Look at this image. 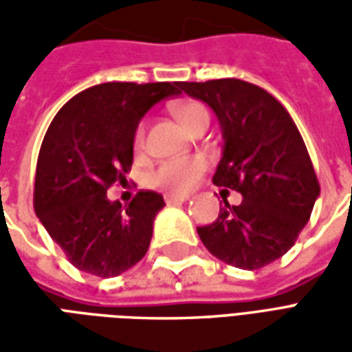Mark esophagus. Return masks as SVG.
Wrapping results in <instances>:
<instances>
[{"instance_id":"1","label":"esophagus","mask_w":352,"mask_h":352,"mask_svg":"<svg viewBox=\"0 0 352 352\" xmlns=\"http://www.w3.org/2000/svg\"><path fill=\"white\" fill-rule=\"evenodd\" d=\"M164 198H166L168 204H175V201H188L190 196L188 194H166Z\"/></svg>"}]
</instances>
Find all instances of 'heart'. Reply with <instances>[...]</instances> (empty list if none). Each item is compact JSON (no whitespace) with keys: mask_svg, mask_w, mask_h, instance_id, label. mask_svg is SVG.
I'll return each instance as SVG.
<instances>
[{"mask_svg":"<svg viewBox=\"0 0 352 352\" xmlns=\"http://www.w3.org/2000/svg\"><path fill=\"white\" fill-rule=\"evenodd\" d=\"M173 115L186 131H194L199 126L209 124V111L199 101H179L173 107ZM143 126H139L135 131V145L143 143ZM207 162L201 156H181L171 160L160 162L156 168L148 173V184L156 188L171 192V194H184L192 190L201 175L206 173Z\"/></svg>","mask_w":352,"mask_h":352,"instance_id":"heart-1","label":"heart"}]
</instances>
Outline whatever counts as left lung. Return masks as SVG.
Wrapping results in <instances>:
<instances>
[{
  "label": "left lung",
  "mask_w": 352,
  "mask_h": 352,
  "mask_svg": "<svg viewBox=\"0 0 352 352\" xmlns=\"http://www.w3.org/2000/svg\"><path fill=\"white\" fill-rule=\"evenodd\" d=\"M213 109L224 138L213 183L239 192L219 219L199 226L207 251L241 270H258L296 243L320 194L317 173L288 111L264 88L239 79L183 82Z\"/></svg>",
  "instance_id": "obj_1"
}]
</instances>
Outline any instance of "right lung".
I'll return each instance as SVG.
<instances>
[{"mask_svg": "<svg viewBox=\"0 0 352 352\" xmlns=\"http://www.w3.org/2000/svg\"><path fill=\"white\" fill-rule=\"evenodd\" d=\"M181 92L183 82H103L77 94L52 118L37 158L34 209L80 272L116 277L148 251L164 198L139 190L122 206L109 201L107 190L126 181L139 120Z\"/></svg>", "mask_w": 352, "mask_h": 352, "instance_id": "right-lung-1", "label": "right lung"}]
</instances>
